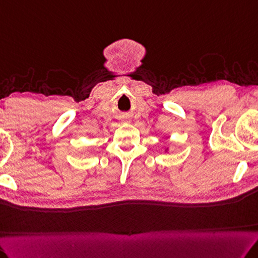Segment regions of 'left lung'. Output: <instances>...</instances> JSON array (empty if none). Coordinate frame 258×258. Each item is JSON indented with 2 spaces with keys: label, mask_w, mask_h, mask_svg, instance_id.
Returning a JSON list of instances; mask_svg holds the SVG:
<instances>
[{
  "label": "left lung",
  "mask_w": 258,
  "mask_h": 258,
  "mask_svg": "<svg viewBox=\"0 0 258 258\" xmlns=\"http://www.w3.org/2000/svg\"><path fill=\"white\" fill-rule=\"evenodd\" d=\"M164 152H166V153H168V152H169V149L167 148V149H166V151H164Z\"/></svg>",
  "instance_id": "8db88e82"
}]
</instances>
